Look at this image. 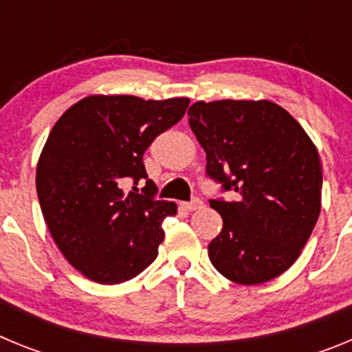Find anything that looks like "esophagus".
<instances>
[{"instance_id": "34e87169", "label": "esophagus", "mask_w": 352, "mask_h": 352, "mask_svg": "<svg viewBox=\"0 0 352 352\" xmlns=\"http://www.w3.org/2000/svg\"><path fill=\"white\" fill-rule=\"evenodd\" d=\"M203 208V201L201 199H192L190 203H183V210L186 211H195Z\"/></svg>"}]
</instances>
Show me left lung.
Returning a JSON list of instances; mask_svg holds the SVG:
<instances>
[{
	"label": "left lung",
	"mask_w": 352,
	"mask_h": 352,
	"mask_svg": "<svg viewBox=\"0 0 352 352\" xmlns=\"http://www.w3.org/2000/svg\"><path fill=\"white\" fill-rule=\"evenodd\" d=\"M188 116L208 176L238 194L234 203H210L223 220L208 247L211 264L241 285L276 278L296 263L321 213L316 144L270 100H201Z\"/></svg>",
	"instance_id": "8db88e82"
}]
</instances>
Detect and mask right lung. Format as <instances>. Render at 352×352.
<instances>
[{
    "label": "right lung",
    "instance_id": "obj_1",
    "mask_svg": "<svg viewBox=\"0 0 352 352\" xmlns=\"http://www.w3.org/2000/svg\"><path fill=\"white\" fill-rule=\"evenodd\" d=\"M188 104L89 95L52 126L36 164V194L54 243L89 280L121 284L157 259L162 222L178 206L155 201L153 190L125 194L121 185L148 178L142 155L182 120Z\"/></svg>",
    "mask_w": 352,
    "mask_h": 352
}]
</instances>
